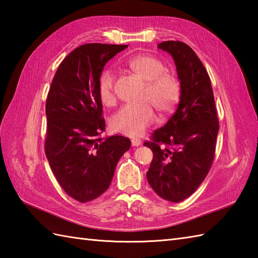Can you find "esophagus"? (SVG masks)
Returning <instances> with one entry per match:
<instances>
[{"instance_id": "34e87169", "label": "esophagus", "mask_w": 258, "mask_h": 258, "mask_svg": "<svg viewBox=\"0 0 258 258\" xmlns=\"http://www.w3.org/2000/svg\"><path fill=\"white\" fill-rule=\"evenodd\" d=\"M142 144V141L140 139H133L132 140V145L133 146H139Z\"/></svg>"}]
</instances>
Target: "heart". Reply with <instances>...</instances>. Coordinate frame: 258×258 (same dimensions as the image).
<instances>
[{"mask_svg":"<svg viewBox=\"0 0 258 258\" xmlns=\"http://www.w3.org/2000/svg\"><path fill=\"white\" fill-rule=\"evenodd\" d=\"M125 67L145 82L142 100L149 103L123 106L112 116L111 126L115 132L134 138L154 123L151 104L162 114L172 112L179 102L182 89L177 76L166 71L165 64L155 56L134 55L126 59ZM97 94L103 105H114V75L109 70L103 71L98 78Z\"/></svg>","mask_w":258,"mask_h":258,"instance_id":"b5f03b06","label":"heart"}]
</instances>
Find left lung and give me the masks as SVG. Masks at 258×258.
Returning <instances> with one entry per match:
<instances>
[{"mask_svg": "<svg viewBox=\"0 0 258 258\" xmlns=\"http://www.w3.org/2000/svg\"><path fill=\"white\" fill-rule=\"evenodd\" d=\"M158 48L173 56L182 93L176 112L144 142L153 152L146 176L158 196L178 203L210 172L220 123L211 79L195 52L179 41L162 42Z\"/></svg>", "mask_w": 258, "mask_h": 258, "instance_id": "left-lung-1", "label": "left lung"}]
</instances>
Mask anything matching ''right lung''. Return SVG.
<instances>
[{
    "label": "right lung",
    "instance_id": "obj_1",
    "mask_svg": "<svg viewBox=\"0 0 258 258\" xmlns=\"http://www.w3.org/2000/svg\"><path fill=\"white\" fill-rule=\"evenodd\" d=\"M127 45L90 43L65 57L46 98L45 155L65 193L81 203L105 191L131 141L120 135L103 140L105 119L97 94L98 78L108 59Z\"/></svg>",
    "mask_w": 258,
    "mask_h": 258
}]
</instances>
